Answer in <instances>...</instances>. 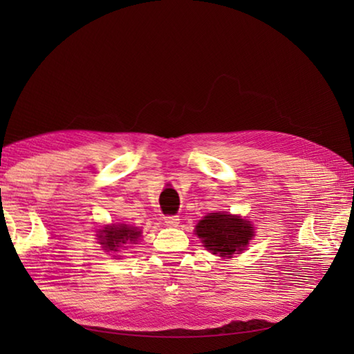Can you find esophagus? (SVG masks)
Listing matches in <instances>:
<instances>
[{"label":"esophagus","mask_w":354,"mask_h":354,"mask_svg":"<svg viewBox=\"0 0 354 354\" xmlns=\"http://www.w3.org/2000/svg\"><path fill=\"white\" fill-rule=\"evenodd\" d=\"M164 221H165V223L169 225V227H178L179 216H165Z\"/></svg>","instance_id":"34e87169"}]
</instances>
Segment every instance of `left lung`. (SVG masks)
Returning a JSON list of instances; mask_svg holds the SVG:
<instances>
[{"instance_id":"obj_1","label":"left lung","mask_w":354,"mask_h":354,"mask_svg":"<svg viewBox=\"0 0 354 354\" xmlns=\"http://www.w3.org/2000/svg\"><path fill=\"white\" fill-rule=\"evenodd\" d=\"M196 234L204 246L221 257H231L243 251L254 236L251 223L239 216L225 213H209L196 227Z\"/></svg>"}]
</instances>
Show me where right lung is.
I'll return each mask as SVG.
<instances>
[{
    "label": "right lung",
    "instance_id": "1",
    "mask_svg": "<svg viewBox=\"0 0 354 354\" xmlns=\"http://www.w3.org/2000/svg\"><path fill=\"white\" fill-rule=\"evenodd\" d=\"M103 234H100V245H103L104 250L108 251H118L120 248H124L127 242H137V239L140 237L141 231L137 228L127 227V225H112L109 228L102 230Z\"/></svg>",
    "mask_w": 354,
    "mask_h": 354
}]
</instances>
